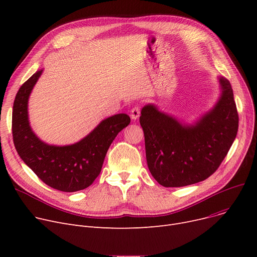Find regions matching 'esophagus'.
Returning a JSON list of instances; mask_svg holds the SVG:
<instances>
[{
    "label": "esophagus",
    "instance_id": "34e87169",
    "mask_svg": "<svg viewBox=\"0 0 257 257\" xmlns=\"http://www.w3.org/2000/svg\"><path fill=\"white\" fill-rule=\"evenodd\" d=\"M141 115V108L139 106H134L131 111H130V116L132 119H137Z\"/></svg>",
    "mask_w": 257,
    "mask_h": 257
}]
</instances>
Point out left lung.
Segmentation results:
<instances>
[{
	"instance_id": "8db88e82",
	"label": "left lung",
	"mask_w": 257,
	"mask_h": 257,
	"mask_svg": "<svg viewBox=\"0 0 257 257\" xmlns=\"http://www.w3.org/2000/svg\"><path fill=\"white\" fill-rule=\"evenodd\" d=\"M219 82V101L193 125L180 123L153 104L142 109L148 168L163 186L180 187L207 179L230 149L238 114L230 82L223 77Z\"/></svg>"
}]
</instances>
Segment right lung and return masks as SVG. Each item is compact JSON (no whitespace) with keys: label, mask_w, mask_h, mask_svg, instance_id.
I'll list each match as a JSON object with an SVG mask.
<instances>
[{"label":"right lung","mask_w":257,"mask_h":257,"mask_svg":"<svg viewBox=\"0 0 257 257\" xmlns=\"http://www.w3.org/2000/svg\"><path fill=\"white\" fill-rule=\"evenodd\" d=\"M42 73L33 74L17 93L12 110L13 143L24 163L47 185L66 193L84 190L99 176L109 146L129 125L130 117L126 113L107 117L73 145L59 147L42 142L28 118L29 96Z\"/></svg>","instance_id":"right-lung-1"}]
</instances>
